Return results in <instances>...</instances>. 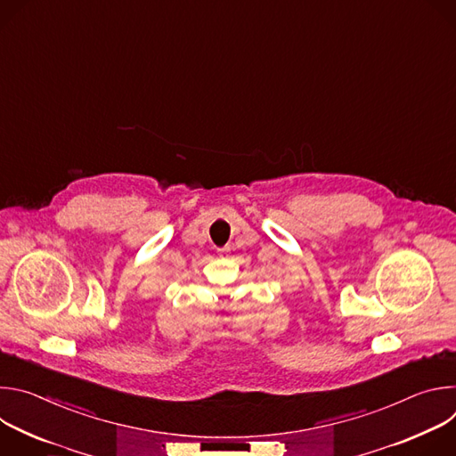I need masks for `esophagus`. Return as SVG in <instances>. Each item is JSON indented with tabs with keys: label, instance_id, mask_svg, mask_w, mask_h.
Returning a JSON list of instances; mask_svg holds the SVG:
<instances>
[{
	"label": "esophagus",
	"instance_id": "obj_1",
	"mask_svg": "<svg viewBox=\"0 0 456 456\" xmlns=\"http://www.w3.org/2000/svg\"><path fill=\"white\" fill-rule=\"evenodd\" d=\"M229 250H231L229 247H224V248H220V252H222V254H225V252H229Z\"/></svg>",
	"mask_w": 456,
	"mask_h": 456
}]
</instances>
